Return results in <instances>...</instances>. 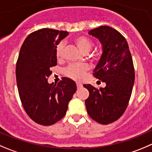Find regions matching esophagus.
<instances>
[{"mask_svg": "<svg viewBox=\"0 0 152 152\" xmlns=\"http://www.w3.org/2000/svg\"><path fill=\"white\" fill-rule=\"evenodd\" d=\"M76 85H77V88L82 87V84L80 83H76Z\"/></svg>", "mask_w": 152, "mask_h": 152, "instance_id": "esophagus-1", "label": "esophagus"}]
</instances>
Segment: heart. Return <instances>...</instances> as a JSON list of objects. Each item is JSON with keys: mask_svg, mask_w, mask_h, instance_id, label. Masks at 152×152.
I'll list each match as a JSON object with an SVG mask.
<instances>
[{"mask_svg": "<svg viewBox=\"0 0 152 152\" xmlns=\"http://www.w3.org/2000/svg\"><path fill=\"white\" fill-rule=\"evenodd\" d=\"M75 43L81 51L88 53L94 46V42L86 37L80 36L75 39ZM63 43H60L56 49V57L57 60H61L63 57ZM89 67L86 64L72 63L68 66L64 70V73L66 76L75 80H81L84 77L85 74L87 72Z\"/></svg>", "mask_w": 152, "mask_h": 152, "instance_id": "obj_1", "label": "heart"}]
</instances>
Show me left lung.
Instances as JSON below:
<instances>
[{
    "instance_id": "1",
    "label": "left lung",
    "mask_w": 152,
    "mask_h": 152,
    "mask_svg": "<svg viewBox=\"0 0 152 152\" xmlns=\"http://www.w3.org/2000/svg\"><path fill=\"white\" fill-rule=\"evenodd\" d=\"M89 34L102 45L103 52L93 75L106 86L98 89L90 84L83 85L89 92L85 104L93 120L107 125L120 118L128 107L135 79L134 63L126 39L116 30L100 26Z\"/></svg>"
}]
</instances>
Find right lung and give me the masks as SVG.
Masks as SVG:
<instances>
[{
    "label": "right lung",
    "instance_id": "obj_1",
    "mask_svg": "<svg viewBox=\"0 0 152 152\" xmlns=\"http://www.w3.org/2000/svg\"><path fill=\"white\" fill-rule=\"evenodd\" d=\"M68 34L41 29L30 34L20 49L15 69L18 94L25 112L39 125H51L63 118L77 90L75 82L67 77L57 85L48 82L50 69L57 65V45Z\"/></svg>",
    "mask_w": 152,
    "mask_h": 152
}]
</instances>
